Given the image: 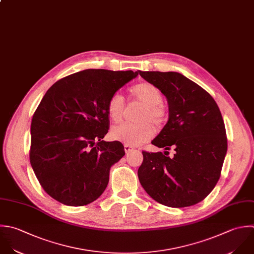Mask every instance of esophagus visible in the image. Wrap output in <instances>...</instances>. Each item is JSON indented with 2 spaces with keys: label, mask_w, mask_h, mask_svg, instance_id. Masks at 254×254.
I'll use <instances>...</instances> for the list:
<instances>
[{
  "label": "esophagus",
  "mask_w": 254,
  "mask_h": 254,
  "mask_svg": "<svg viewBox=\"0 0 254 254\" xmlns=\"http://www.w3.org/2000/svg\"><path fill=\"white\" fill-rule=\"evenodd\" d=\"M132 149H133V147H131L130 145H127V144L125 145V151H126V152H129V151H131Z\"/></svg>",
  "instance_id": "34e87169"
}]
</instances>
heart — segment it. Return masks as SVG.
I'll return each mask as SVG.
<instances>
[{
    "mask_svg": "<svg viewBox=\"0 0 254 254\" xmlns=\"http://www.w3.org/2000/svg\"><path fill=\"white\" fill-rule=\"evenodd\" d=\"M129 92L132 100L139 101L143 104V108H141L137 116V121H140V123H125L114 127L111 129L110 136L114 140L135 146L147 141L153 136L154 128L148 122L156 127L161 126L165 120L166 111L162 104V93L155 85L147 82L139 83L131 87ZM107 110L113 122H121L126 110L124 97L119 93L114 94L109 99Z\"/></svg>",
    "mask_w": 254,
    "mask_h": 254,
    "instance_id": "obj_1",
    "label": "heart"
}]
</instances>
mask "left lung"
Here are the masks:
<instances>
[{
  "instance_id": "obj_1",
  "label": "left lung",
  "mask_w": 254,
  "mask_h": 254,
  "mask_svg": "<svg viewBox=\"0 0 254 254\" xmlns=\"http://www.w3.org/2000/svg\"><path fill=\"white\" fill-rule=\"evenodd\" d=\"M138 73L159 88L169 106L168 122L151 143L175 150L172 157L168 151L143 150L137 171L139 182L152 199L164 206L198 204L218 183L228 150L221 111L206 90L180 73Z\"/></svg>"
}]
</instances>
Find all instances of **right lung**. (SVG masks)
Listing matches in <instances>:
<instances>
[{"label": "right lung", "mask_w": 254, "mask_h": 254, "mask_svg": "<svg viewBox=\"0 0 254 254\" xmlns=\"http://www.w3.org/2000/svg\"><path fill=\"white\" fill-rule=\"evenodd\" d=\"M139 71L87 69L55 82L30 125L29 160L43 190L72 207L97 200L110 168L125 155L120 141H105L109 99Z\"/></svg>", "instance_id": "add662e5"}]
</instances>
